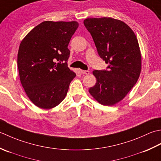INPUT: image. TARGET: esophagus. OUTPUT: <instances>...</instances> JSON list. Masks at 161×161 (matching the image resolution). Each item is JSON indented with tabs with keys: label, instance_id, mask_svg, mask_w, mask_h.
Segmentation results:
<instances>
[{
	"label": "esophagus",
	"instance_id": "obj_1",
	"mask_svg": "<svg viewBox=\"0 0 161 161\" xmlns=\"http://www.w3.org/2000/svg\"><path fill=\"white\" fill-rule=\"evenodd\" d=\"M80 73L82 74H85V75H88L90 74V71L87 70H80Z\"/></svg>",
	"mask_w": 161,
	"mask_h": 161
}]
</instances>
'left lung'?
<instances>
[{"label":"left lung","instance_id":"left-lung-1","mask_svg":"<svg viewBox=\"0 0 161 161\" xmlns=\"http://www.w3.org/2000/svg\"><path fill=\"white\" fill-rule=\"evenodd\" d=\"M107 70H94L97 83L89 92L99 103L113 106L122 100L138 80L141 53L133 31L125 23L110 17L85 19Z\"/></svg>","mask_w":161,"mask_h":161}]
</instances>
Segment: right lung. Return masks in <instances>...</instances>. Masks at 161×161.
<instances>
[{
	"label": "right lung",
	"mask_w": 161,
	"mask_h": 161,
	"mask_svg": "<svg viewBox=\"0 0 161 161\" xmlns=\"http://www.w3.org/2000/svg\"><path fill=\"white\" fill-rule=\"evenodd\" d=\"M78 27L76 21H46L21 42L17 56L19 78L27 96L39 108L51 109L66 97L76 76L67 67L68 45Z\"/></svg>",
	"instance_id": "right-lung-1"
}]
</instances>
